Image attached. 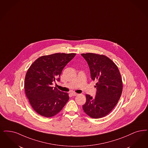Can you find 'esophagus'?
I'll return each mask as SVG.
<instances>
[{
	"mask_svg": "<svg viewBox=\"0 0 148 148\" xmlns=\"http://www.w3.org/2000/svg\"><path fill=\"white\" fill-rule=\"evenodd\" d=\"M71 95H72V96H77V95H78V94H77V93H75V92H71Z\"/></svg>",
	"mask_w": 148,
	"mask_h": 148,
	"instance_id": "esophagus-1",
	"label": "esophagus"
}]
</instances>
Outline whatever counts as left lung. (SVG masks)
Segmentation results:
<instances>
[{"instance_id":"8db88e82","label":"left lung","mask_w":148,"mask_h":148,"mask_svg":"<svg viewBox=\"0 0 148 148\" xmlns=\"http://www.w3.org/2000/svg\"><path fill=\"white\" fill-rule=\"evenodd\" d=\"M81 55L89 65L92 80L97 82L96 96L86 95L83 110L91 118H102L112 110L120 99L123 89L121 75L117 65L106 56L91 53Z\"/></svg>"}]
</instances>
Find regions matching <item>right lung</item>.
Here are the masks:
<instances>
[{
    "label": "right lung",
    "instance_id": "right-lung-1",
    "mask_svg": "<svg viewBox=\"0 0 148 148\" xmlns=\"http://www.w3.org/2000/svg\"><path fill=\"white\" fill-rule=\"evenodd\" d=\"M75 53H55L40 57L32 64L25 79V94L36 112L46 117L59 113L69 99L67 92L52 86L60 80L65 65Z\"/></svg>",
    "mask_w": 148,
    "mask_h": 148
}]
</instances>
